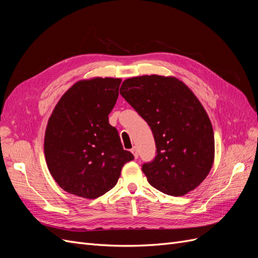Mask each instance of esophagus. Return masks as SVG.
Returning <instances> with one entry per match:
<instances>
[{"mask_svg": "<svg viewBox=\"0 0 258 258\" xmlns=\"http://www.w3.org/2000/svg\"><path fill=\"white\" fill-rule=\"evenodd\" d=\"M131 153L134 154V156H135V158H136V159L139 157V152H138V148H137L136 146L131 148Z\"/></svg>", "mask_w": 258, "mask_h": 258, "instance_id": "esophagus-1", "label": "esophagus"}]
</instances>
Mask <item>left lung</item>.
<instances>
[{"label":"left lung","mask_w":258,"mask_h":258,"mask_svg":"<svg viewBox=\"0 0 258 258\" xmlns=\"http://www.w3.org/2000/svg\"><path fill=\"white\" fill-rule=\"evenodd\" d=\"M119 92L154 135L156 156L142 165L148 183L170 196L196 188L214 161L213 128L197 97L175 77L159 75L128 79Z\"/></svg>","instance_id":"8db88e82"}]
</instances>
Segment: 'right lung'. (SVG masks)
Instances as JSON below:
<instances>
[{
	"label": "right lung",
	"instance_id": "1",
	"mask_svg": "<svg viewBox=\"0 0 258 258\" xmlns=\"http://www.w3.org/2000/svg\"><path fill=\"white\" fill-rule=\"evenodd\" d=\"M120 79L80 81L61 97L45 132L47 167L62 189L95 199L117 184L134 155L122 148L118 131L108 123Z\"/></svg>",
	"mask_w": 258,
	"mask_h": 258
}]
</instances>
